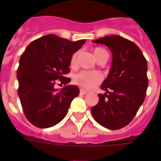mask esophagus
Returning a JSON list of instances; mask_svg holds the SVG:
<instances>
[{"label": "esophagus", "instance_id": "34e87169", "mask_svg": "<svg viewBox=\"0 0 161 161\" xmlns=\"http://www.w3.org/2000/svg\"><path fill=\"white\" fill-rule=\"evenodd\" d=\"M86 93H88V91L84 90V89H83V88H81L80 89V94H86Z\"/></svg>", "mask_w": 161, "mask_h": 161}]
</instances>
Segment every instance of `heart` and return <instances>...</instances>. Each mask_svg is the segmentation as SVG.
<instances>
[{"mask_svg": "<svg viewBox=\"0 0 161 161\" xmlns=\"http://www.w3.org/2000/svg\"><path fill=\"white\" fill-rule=\"evenodd\" d=\"M93 55L95 57L96 60H98V59H99L100 58H103V57H105V58H108L107 51L103 48H101V47H96L93 50ZM77 56H78V53H75L71 58L70 64L72 67H74L76 65ZM101 81H102V76L98 72L81 71L78 73H77L73 78V82L77 85L80 86L81 88H85V89H88V90L95 88Z\"/></svg>", "mask_w": 161, "mask_h": 161, "instance_id": "b5f03b06", "label": "heart"}]
</instances>
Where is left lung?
I'll list each match as a JSON object with an SVG mask.
<instances>
[{"instance_id": "left-lung-1", "label": "left lung", "mask_w": 161, "mask_h": 161, "mask_svg": "<svg viewBox=\"0 0 161 161\" xmlns=\"http://www.w3.org/2000/svg\"><path fill=\"white\" fill-rule=\"evenodd\" d=\"M111 50L113 62L109 74L98 93L99 101L91 112L96 122L108 130H119L130 124L144 101L148 88L147 61L133 42L118 36L93 41Z\"/></svg>"}]
</instances>
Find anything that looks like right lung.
Listing matches in <instances>:
<instances>
[{
	"label": "right lung",
	"instance_id": "1",
	"mask_svg": "<svg viewBox=\"0 0 161 161\" xmlns=\"http://www.w3.org/2000/svg\"><path fill=\"white\" fill-rule=\"evenodd\" d=\"M85 40L71 42L53 34L34 40L20 58L17 68L18 95L24 114L38 128H49L62 121L71 102L79 94L75 85L55 88L56 80L64 85L71 81V58Z\"/></svg>",
	"mask_w": 161,
	"mask_h": 161
}]
</instances>
